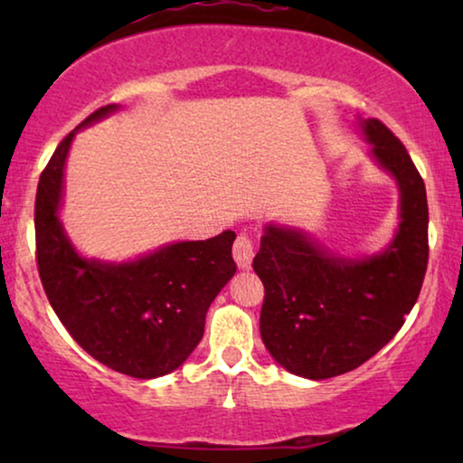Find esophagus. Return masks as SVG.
<instances>
[{
    "label": "esophagus",
    "instance_id": "34e87169",
    "mask_svg": "<svg viewBox=\"0 0 463 463\" xmlns=\"http://www.w3.org/2000/svg\"><path fill=\"white\" fill-rule=\"evenodd\" d=\"M252 257H255V244L249 233H238L236 242H233V259H236L238 268H250Z\"/></svg>",
    "mask_w": 463,
    "mask_h": 463
}]
</instances>
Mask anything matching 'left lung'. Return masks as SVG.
Listing matches in <instances>:
<instances>
[{
	"label": "left lung",
	"mask_w": 463,
	"mask_h": 463,
	"mask_svg": "<svg viewBox=\"0 0 463 463\" xmlns=\"http://www.w3.org/2000/svg\"><path fill=\"white\" fill-rule=\"evenodd\" d=\"M373 156L401 187V225L382 255L344 261L295 230L268 225L252 269L261 278V339L284 369L328 379L358 369L401 331L428 268V198L394 132L364 119Z\"/></svg>",
	"instance_id": "obj_1"
}]
</instances>
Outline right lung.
Wrapping results in <instances>:
<instances>
[{"label":"right lung","instance_id":"obj_1","mask_svg":"<svg viewBox=\"0 0 463 463\" xmlns=\"http://www.w3.org/2000/svg\"><path fill=\"white\" fill-rule=\"evenodd\" d=\"M113 109L100 107L78 128ZM75 130L59 143L37 183L35 261L43 290L69 335L100 364L137 379L166 375L200 344L208 307L236 274V233L176 242L122 265L81 259L56 214Z\"/></svg>","mask_w":463,"mask_h":463}]
</instances>
